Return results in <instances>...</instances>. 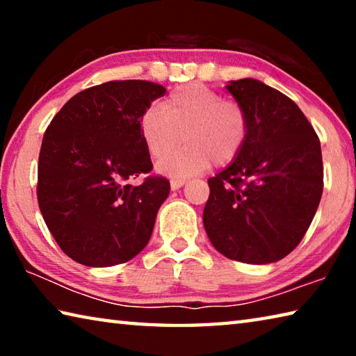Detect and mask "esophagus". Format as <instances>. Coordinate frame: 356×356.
<instances>
[{
    "label": "esophagus",
    "mask_w": 356,
    "mask_h": 356,
    "mask_svg": "<svg viewBox=\"0 0 356 356\" xmlns=\"http://www.w3.org/2000/svg\"><path fill=\"white\" fill-rule=\"evenodd\" d=\"M186 184L185 179H172L171 180V190H179Z\"/></svg>",
    "instance_id": "esophagus-1"
}]
</instances>
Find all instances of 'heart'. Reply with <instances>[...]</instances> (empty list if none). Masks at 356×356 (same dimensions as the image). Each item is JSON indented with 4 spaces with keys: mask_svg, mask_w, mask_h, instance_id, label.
I'll return each mask as SVG.
<instances>
[{
    "mask_svg": "<svg viewBox=\"0 0 356 356\" xmlns=\"http://www.w3.org/2000/svg\"><path fill=\"white\" fill-rule=\"evenodd\" d=\"M248 114L232 100L200 83L179 86L140 118V134L152 159L169 152L184 137L186 146L165 155L156 171L184 179L206 171L210 165H229L242 152L248 138Z\"/></svg>",
    "mask_w": 356,
    "mask_h": 356,
    "instance_id": "heart-1",
    "label": "heart"
}]
</instances>
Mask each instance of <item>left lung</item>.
<instances>
[{"label":"left lung","mask_w":356,"mask_h":356,"mask_svg":"<svg viewBox=\"0 0 356 356\" xmlns=\"http://www.w3.org/2000/svg\"><path fill=\"white\" fill-rule=\"evenodd\" d=\"M226 91L248 114V138L237 159L207 180L204 227L227 259L278 262L305 237L321 202V141L278 89L243 78L229 81Z\"/></svg>","instance_id":"left-lung-1"}]
</instances>
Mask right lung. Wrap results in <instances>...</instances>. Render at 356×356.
Instances as JSON below:
<instances>
[{
  "mask_svg": "<svg viewBox=\"0 0 356 356\" xmlns=\"http://www.w3.org/2000/svg\"><path fill=\"white\" fill-rule=\"evenodd\" d=\"M165 92L152 81H108L74 95L48 125L38 168L39 209L75 262L111 267L149 243L170 182L127 180L152 171L140 118Z\"/></svg>",
  "mask_w": 356,
  "mask_h": 356,
  "instance_id": "right-lung-1",
  "label": "right lung"
}]
</instances>
